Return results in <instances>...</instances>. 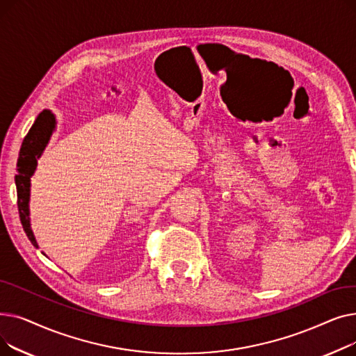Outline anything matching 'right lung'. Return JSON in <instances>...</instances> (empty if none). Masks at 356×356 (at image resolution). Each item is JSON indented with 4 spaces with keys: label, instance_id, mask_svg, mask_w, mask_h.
I'll return each instance as SVG.
<instances>
[{
    "label": "right lung",
    "instance_id": "right-lung-1",
    "mask_svg": "<svg viewBox=\"0 0 356 356\" xmlns=\"http://www.w3.org/2000/svg\"><path fill=\"white\" fill-rule=\"evenodd\" d=\"M56 128V118L51 114V111L43 109L39 115H37L34 124L31 125L29 134L26 136L20 154H18L17 161V175H15V188H17V204H18V213H20L22 225L24 228L26 235L31 241V244L39 248L34 234L30 227V179L35 172L37 160L43 154L44 148L50 140V136Z\"/></svg>",
    "mask_w": 356,
    "mask_h": 356
}]
</instances>
